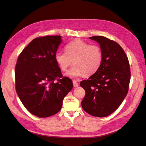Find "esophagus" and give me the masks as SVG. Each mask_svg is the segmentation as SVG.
Here are the masks:
<instances>
[{
  "label": "esophagus",
  "instance_id": "1",
  "mask_svg": "<svg viewBox=\"0 0 146 146\" xmlns=\"http://www.w3.org/2000/svg\"><path fill=\"white\" fill-rule=\"evenodd\" d=\"M73 86H74V87H77L78 86V83L76 81L73 80Z\"/></svg>",
  "mask_w": 146,
  "mask_h": 146
}]
</instances>
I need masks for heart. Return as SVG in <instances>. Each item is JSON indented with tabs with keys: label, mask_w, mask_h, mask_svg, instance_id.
<instances>
[{
	"label": "heart",
	"mask_w": 146,
	"mask_h": 146,
	"mask_svg": "<svg viewBox=\"0 0 146 146\" xmlns=\"http://www.w3.org/2000/svg\"><path fill=\"white\" fill-rule=\"evenodd\" d=\"M66 52H58L55 60L60 69L66 71L73 63V67L66 73V76L73 78L91 75L96 73L100 67L102 54L100 47L76 39L65 47Z\"/></svg>",
	"instance_id": "obj_1"
}]
</instances>
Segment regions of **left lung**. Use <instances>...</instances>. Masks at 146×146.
<instances>
[{
	"instance_id": "1",
	"label": "left lung",
	"mask_w": 146,
	"mask_h": 146,
	"mask_svg": "<svg viewBox=\"0 0 146 146\" xmlns=\"http://www.w3.org/2000/svg\"><path fill=\"white\" fill-rule=\"evenodd\" d=\"M90 38L100 44L102 59L97 71L80 82L86 91L82 106L88 114L102 117L115 111L126 97L130 69L125 52L117 42L103 36Z\"/></svg>"
}]
</instances>
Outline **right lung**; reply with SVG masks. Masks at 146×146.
<instances>
[{
  "label": "right lung",
  "instance_id": "add662e5",
  "mask_svg": "<svg viewBox=\"0 0 146 146\" xmlns=\"http://www.w3.org/2000/svg\"><path fill=\"white\" fill-rule=\"evenodd\" d=\"M61 42L60 35L36 38L23 50L17 61V94L25 108L37 117L57 113L73 86L71 79L63 77L55 60Z\"/></svg>",
  "mask_w": 146,
  "mask_h": 146
}]
</instances>
